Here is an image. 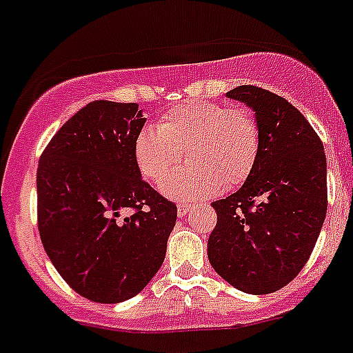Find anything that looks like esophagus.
I'll return each instance as SVG.
<instances>
[{"label": "esophagus", "mask_w": 353, "mask_h": 353, "mask_svg": "<svg viewBox=\"0 0 353 353\" xmlns=\"http://www.w3.org/2000/svg\"><path fill=\"white\" fill-rule=\"evenodd\" d=\"M189 210H190V204L180 203V204H179V216L183 218L187 213H189Z\"/></svg>", "instance_id": "obj_1"}]
</instances>
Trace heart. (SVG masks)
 <instances>
[{
	"mask_svg": "<svg viewBox=\"0 0 353 353\" xmlns=\"http://www.w3.org/2000/svg\"><path fill=\"white\" fill-rule=\"evenodd\" d=\"M260 147V124L250 109L187 100L168 110L157 126L137 133L133 156L140 174L157 185L185 152L194 164L169 174L163 192L171 199L192 201L246 182Z\"/></svg>",
	"mask_w": 353,
	"mask_h": 353,
	"instance_id": "heart-1",
	"label": "heart"
}]
</instances>
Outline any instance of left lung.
Returning a JSON list of instances; mask_svg holds the SVG:
<instances>
[{
    "label": "left lung",
    "instance_id": "obj_1",
    "mask_svg": "<svg viewBox=\"0 0 353 353\" xmlns=\"http://www.w3.org/2000/svg\"><path fill=\"white\" fill-rule=\"evenodd\" d=\"M254 110L261 132L256 166L232 196L214 201L208 258L237 290L268 294L300 274L327 210L321 139L286 99L253 85L227 93Z\"/></svg>",
    "mask_w": 353,
    "mask_h": 353
}]
</instances>
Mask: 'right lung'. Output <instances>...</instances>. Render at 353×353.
Masks as SVG:
<instances>
[{
  "instance_id": "1",
  "label": "right lung",
  "mask_w": 353,
  "mask_h": 353,
  "mask_svg": "<svg viewBox=\"0 0 353 353\" xmlns=\"http://www.w3.org/2000/svg\"><path fill=\"white\" fill-rule=\"evenodd\" d=\"M143 123L139 103L95 100L39 157L41 243L62 279L97 303H119L149 284L176 221L174 203L137 168L133 142Z\"/></svg>"
}]
</instances>
